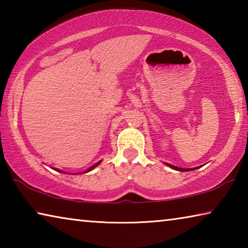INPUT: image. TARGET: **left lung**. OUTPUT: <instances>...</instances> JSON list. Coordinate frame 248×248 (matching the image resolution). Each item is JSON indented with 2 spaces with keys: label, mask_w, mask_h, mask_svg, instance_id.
<instances>
[{
  "label": "left lung",
  "mask_w": 248,
  "mask_h": 248,
  "mask_svg": "<svg viewBox=\"0 0 248 248\" xmlns=\"http://www.w3.org/2000/svg\"><path fill=\"white\" fill-rule=\"evenodd\" d=\"M165 165H167L169 167H170V169H173L175 170H179V171H190V170H195L198 169V167H194V169H182V167H177V166H174L171 164H169V163H164Z\"/></svg>",
  "instance_id": "left-lung-1"
}]
</instances>
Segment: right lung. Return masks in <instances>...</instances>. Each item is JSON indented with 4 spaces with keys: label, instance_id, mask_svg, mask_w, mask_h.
Masks as SVG:
<instances>
[{
    "label": "right lung",
    "instance_id": "obj_1",
    "mask_svg": "<svg viewBox=\"0 0 248 248\" xmlns=\"http://www.w3.org/2000/svg\"><path fill=\"white\" fill-rule=\"evenodd\" d=\"M100 163H102V161H99V162H97V163H95V164L93 165V166H91V167H89V169H87L86 170H84V171H81V173H77V174H85V173H89V171H91L92 170H94L96 166H98ZM56 170H58V171H60V173H64V171H62V170H58V169H54ZM75 175V174H74Z\"/></svg>",
    "mask_w": 248,
    "mask_h": 248
}]
</instances>
